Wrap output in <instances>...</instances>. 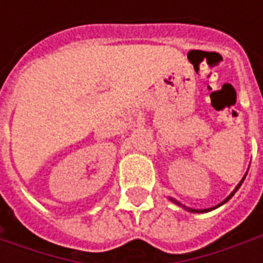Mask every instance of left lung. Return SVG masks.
Returning a JSON list of instances; mask_svg holds the SVG:
<instances>
[{
  "instance_id": "obj_1",
  "label": "left lung",
  "mask_w": 263,
  "mask_h": 263,
  "mask_svg": "<svg viewBox=\"0 0 263 263\" xmlns=\"http://www.w3.org/2000/svg\"><path fill=\"white\" fill-rule=\"evenodd\" d=\"M246 176H248V173H246V174H245V177H243V178H241V181H240V183H238L237 186H236V189H234V190H233V192H231V193H230V196L226 197V199H224V200H222V202H221V203H218L217 206L208 208V209H193V208H187V206H184V205H181V203H180V202H177L176 199H173V197H170V200H171V202H174V203H177V205H180V206H183V208H184V209H186V211H189V212H193V214H202V212H209V211H214V209H217L218 206H221V205H224V203H226V202H227V200H230V199H231V197H233V195H234V193H236V192H237L238 189H240V186H241V183H243V181H245V178H246Z\"/></svg>"
}]
</instances>
